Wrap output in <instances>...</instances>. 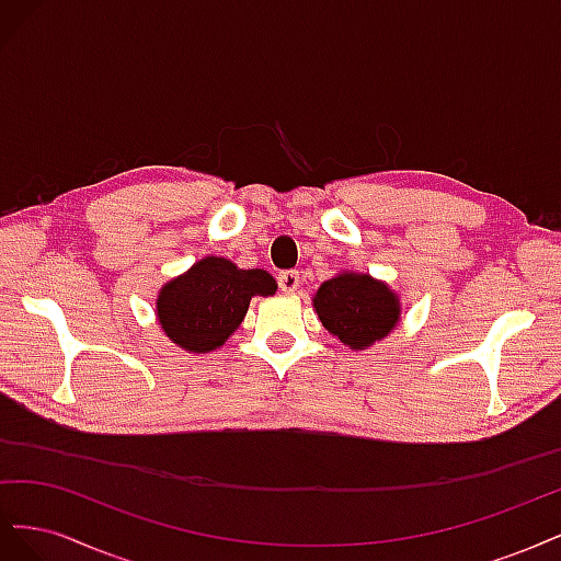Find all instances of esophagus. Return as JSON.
<instances>
[{
	"instance_id": "esophagus-1",
	"label": "esophagus",
	"mask_w": 561,
	"mask_h": 561,
	"mask_svg": "<svg viewBox=\"0 0 561 561\" xmlns=\"http://www.w3.org/2000/svg\"><path fill=\"white\" fill-rule=\"evenodd\" d=\"M278 287L283 293H295L299 287V271L295 268H287V271H280L278 274Z\"/></svg>"
}]
</instances>
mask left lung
Masks as SVG:
<instances>
[{
  "mask_svg": "<svg viewBox=\"0 0 561 561\" xmlns=\"http://www.w3.org/2000/svg\"><path fill=\"white\" fill-rule=\"evenodd\" d=\"M313 307L322 325L353 348L371 346L398 325L400 304L388 287L369 276L339 274L322 283Z\"/></svg>",
  "mask_w": 561,
  "mask_h": 561,
  "instance_id": "obj_1",
  "label": "left lung"
}]
</instances>
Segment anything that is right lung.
I'll list each match as a JSON object with an SVG mask.
<instances>
[{"mask_svg":"<svg viewBox=\"0 0 561 561\" xmlns=\"http://www.w3.org/2000/svg\"><path fill=\"white\" fill-rule=\"evenodd\" d=\"M276 280L262 268H239L222 257H206L168 283L157 313L163 332L184 351L208 353L241 325L254 295H274Z\"/></svg>","mask_w":561,"mask_h":561,"instance_id":"right-lung-1","label":"right lung"}]
</instances>
